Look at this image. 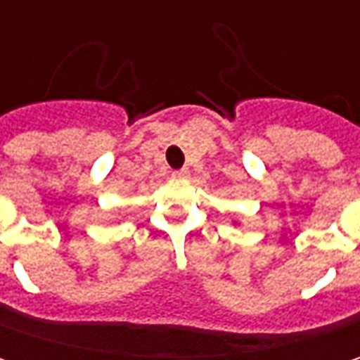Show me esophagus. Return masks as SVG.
<instances>
[{
	"label": "esophagus",
	"instance_id": "obj_1",
	"mask_svg": "<svg viewBox=\"0 0 360 360\" xmlns=\"http://www.w3.org/2000/svg\"><path fill=\"white\" fill-rule=\"evenodd\" d=\"M189 173H187V169H179V171H173V179H185Z\"/></svg>",
	"mask_w": 360,
	"mask_h": 360
}]
</instances>
